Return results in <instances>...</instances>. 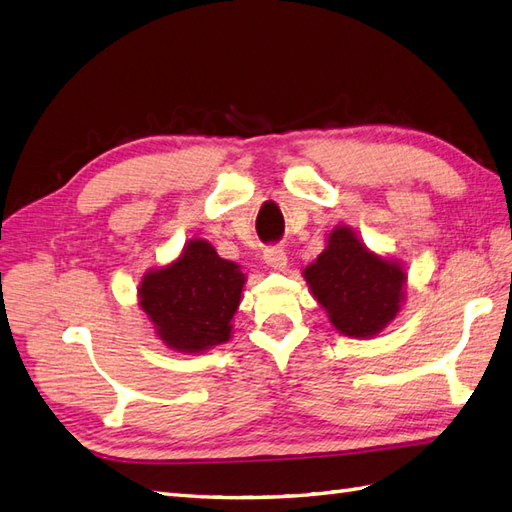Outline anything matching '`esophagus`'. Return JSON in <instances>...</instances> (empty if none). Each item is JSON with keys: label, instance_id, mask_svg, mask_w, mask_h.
<instances>
[{"label": "esophagus", "instance_id": "34e87169", "mask_svg": "<svg viewBox=\"0 0 512 512\" xmlns=\"http://www.w3.org/2000/svg\"><path fill=\"white\" fill-rule=\"evenodd\" d=\"M264 261L272 270H283L288 266V255H285L281 246H268L264 251Z\"/></svg>", "mask_w": 512, "mask_h": 512}]
</instances>
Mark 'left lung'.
<instances>
[{"instance_id":"obj_1","label":"left lung","mask_w":512,"mask_h":512,"mask_svg":"<svg viewBox=\"0 0 512 512\" xmlns=\"http://www.w3.org/2000/svg\"><path fill=\"white\" fill-rule=\"evenodd\" d=\"M305 279L331 325L344 336L366 338L397 316L406 272L368 253L351 229L340 227L329 235L327 248L314 264L305 268Z\"/></svg>"}]
</instances>
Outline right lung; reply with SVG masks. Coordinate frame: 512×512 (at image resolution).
<instances>
[{
  "mask_svg": "<svg viewBox=\"0 0 512 512\" xmlns=\"http://www.w3.org/2000/svg\"><path fill=\"white\" fill-rule=\"evenodd\" d=\"M242 285L244 275L233 261L194 240L172 266L146 275L139 305L168 347L196 353L229 340Z\"/></svg>",
  "mask_w": 512,
  "mask_h": 512,
  "instance_id": "1",
  "label": "right lung"
}]
</instances>
